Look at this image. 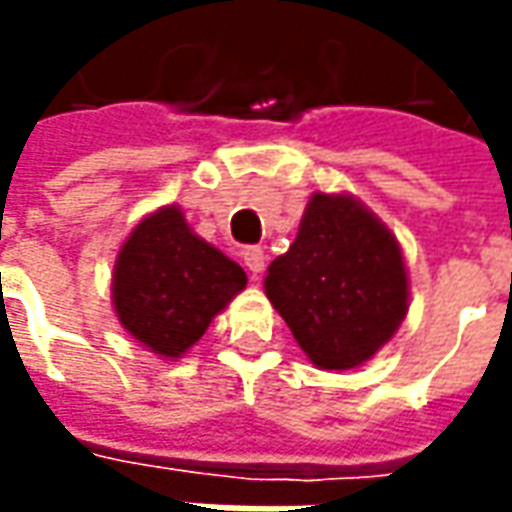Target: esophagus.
Segmentation results:
<instances>
[{
	"label": "esophagus",
	"instance_id": "obj_1",
	"mask_svg": "<svg viewBox=\"0 0 512 512\" xmlns=\"http://www.w3.org/2000/svg\"><path fill=\"white\" fill-rule=\"evenodd\" d=\"M242 262H245V267L253 276H259L265 270V250L262 247H245L242 250Z\"/></svg>",
	"mask_w": 512,
	"mask_h": 512
}]
</instances>
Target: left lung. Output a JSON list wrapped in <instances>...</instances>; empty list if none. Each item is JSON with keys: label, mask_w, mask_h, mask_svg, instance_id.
Returning a JSON list of instances; mask_svg holds the SVG:
<instances>
[{"label": "left lung", "mask_w": 512, "mask_h": 512, "mask_svg": "<svg viewBox=\"0 0 512 512\" xmlns=\"http://www.w3.org/2000/svg\"><path fill=\"white\" fill-rule=\"evenodd\" d=\"M265 293L307 359L322 370L359 367L407 316V270L396 236L347 193H313Z\"/></svg>", "instance_id": "8db88e82"}]
</instances>
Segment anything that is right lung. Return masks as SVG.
Returning a JSON list of instances; mask_svg holds the SVG:
<instances>
[{"label":"right lung","mask_w":512,"mask_h":512,"mask_svg":"<svg viewBox=\"0 0 512 512\" xmlns=\"http://www.w3.org/2000/svg\"><path fill=\"white\" fill-rule=\"evenodd\" d=\"M245 285V270L199 239L185 213L168 205L133 227L116 256L110 296L136 342L179 359Z\"/></svg>","instance_id":"add662e5"}]
</instances>
